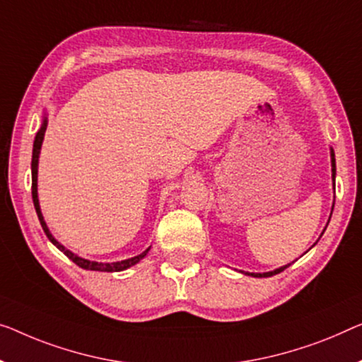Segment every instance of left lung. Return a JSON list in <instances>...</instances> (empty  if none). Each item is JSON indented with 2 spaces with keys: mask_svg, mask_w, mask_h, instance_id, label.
I'll return each instance as SVG.
<instances>
[{
  "mask_svg": "<svg viewBox=\"0 0 362 362\" xmlns=\"http://www.w3.org/2000/svg\"><path fill=\"white\" fill-rule=\"evenodd\" d=\"M330 158H332V179H333V188H335V175H337V164H335V151H333V148H330ZM333 206H335V202H333ZM333 206H332V211H333ZM332 218V214H330ZM328 226V224H327ZM327 229V228H325ZM325 229H323V233H325ZM315 245V244H314ZM291 265V263H288V265L284 267H279L276 269H273V272H267V273H245L247 276H253V278H269V276H274V274L281 273L284 272L286 268H288Z\"/></svg>",
  "mask_w": 362,
  "mask_h": 362,
  "instance_id": "1",
  "label": "left lung"
}]
</instances>
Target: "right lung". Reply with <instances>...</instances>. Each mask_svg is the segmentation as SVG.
<instances>
[{
  "label": "right lung",
  "instance_id": "add662e5",
  "mask_svg": "<svg viewBox=\"0 0 362 362\" xmlns=\"http://www.w3.org/2000/svg\"><path fill=\"white\" fill-rule=\"evenodd\" d=\"M45 129H47V113L43 115L42 118V125L40 129L35 134V139H34V149H32V164H30V169H32V199H34V206H35V211L37 216H39V221L42 224V229L43 233L47 234L48 240L52 242L53 245L57 247L58 250H62L64 255H66L69 260L76 263L78 267L84 268V269H90V272H107V273H113V272H123V269H127L129 267L136 265L143 260L144 257L148 255V252L151 247H148L146 250L143 253H139L136 257H132V258H127V260H122V262H112V263H102V262H93V260H88V258H83L76 255V253H73L71 250H68L66 247L62 245L60 242H58L55 237L52 235L50 229H48V226L45 223V219H43V214L40 211V203H39V193H37V177H39V158H40V149H42V143H43V136H45Z\"/></svg>",
  "mask_w": 362,
  "mask_h": 362
}]
</instances>
